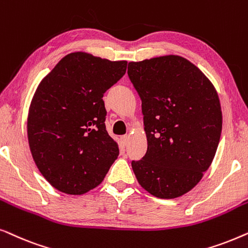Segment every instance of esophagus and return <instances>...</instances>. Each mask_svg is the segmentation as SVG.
<instances>
[{"mask_svg": "<svg viewBox=\"0 0 248 248\" xmlns=\"http://www.w3.org/2000/svg\"><path fill=\"white\" fill-rule=\"evenodd\" d=\"M128 140H130V137H128V135H123V137H122V141H123L124 144H127Z\"/></svg>", "mask_w": 248, "mask_h": 248, "instance_id": "34e87169", "label": "esophagus"}]
</instances>
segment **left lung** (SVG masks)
Masks as SVG:
<instances>
[{"mask_svg": "<svg viewBox=\"0 0 248 248\" xmlns=\"http://www.w3.org/2000/svg\"><path fill=\"white\" fill-rule=\"evenodd\" d=\"M142 101L148 150L132 161L139 184L155 198L182 196L201 181L215 158L222 128L218 93L184 57L128 63Z\"/></svg>", "mask_w": 248, "mask_h": 248, "instance_id": "1", "label": "left lung"}]
</instances>
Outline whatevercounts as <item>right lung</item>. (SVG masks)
Segmentation results:
<instances>
[{"mask_svg": "<svg viewBox=\"0 0 248 248\" xmlns=\"http://www.w3.org/2000/svg\"><path fill=\"white\" fill-rule=\"evenodd\" d=\"M126 61L76 52L42 80L30 104V151L53 187L81 195L100 184L120 154L106 131L104 93L126 72Z\"/></svg>", "mask_w": 248, "mask_h": 248, "instance_id": "1", "label": "right lung"}]
</instances>
